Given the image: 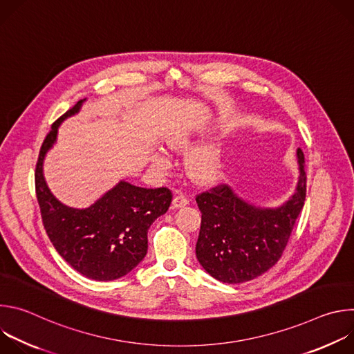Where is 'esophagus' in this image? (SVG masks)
Instances as JSON below:
<instances>
[{
    "label": "esophagus",
    "instance_id": "obj_1",
    "mask_svg": "<svg viewBox=\"0 0 354 354\" xmlns=\"http://www.w3.org/2000/svg\"><path fill=\"white\" fill-rule=\"evenodd\" d=\"M172 205H174V207L175 209H180V207H185V206H187L189 205V198L185 196V194H178V196H175L174 197V200H172Z\"/></svg>",
    "mask_w": 354,
    "mask_h": 354
}]
</instances>
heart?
Listing matches in <instances>:
<instances>
[{
  "instance_id": "heart-1",
  "label": "heart",
  "mask_w": 354,
  "mask_h": 354,
  "mask_svg": "<svg viewBox=\"0 0 354 354\" xmlns=\"http://www.w3.org/2000/svg\"><path fill=\"white\" fill-rule=\"evenodd\" d=\"M196 134L190 126L180 124L169 130L164 137V144L172 151H180L189 148L194 142ZM223 161V144L220 140H212L205 144H200L192 148L185 160L186 169L189 175L200 182H206L213 179L220 168ZM154 168L164 172L169 168V157L164 151L158 149L151 157Z\"/></svg>"
}]
</instances>
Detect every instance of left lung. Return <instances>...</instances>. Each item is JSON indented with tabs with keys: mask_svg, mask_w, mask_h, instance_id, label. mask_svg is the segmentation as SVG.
<instances>
[{
	"mask_svg": "<svg viewBox=\"0 0 354 354\" xmlns=\"http://www.w3.org/2000/svg\"><path fill=\"white\" fill-rule=\"evenodd\" d=\"M295 192L277 207H262L218 185L196 197L201 225L198 263L214 279L236 284L255 279L277 263L306 201L304 154L297 148Z\"/></svg>",
	"mask_w": 354,
	"mask_h": 354,
	"instance_id": "obj_1",
	"label": "left lung"
}]
</instances>
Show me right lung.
<instances>
[{
	"instance_id": "add662e5",
	"label": "right lung",
	"mask_w": 354,
	"mask_h": 354,
	"mask_svg": "<svg viewBox=\"0 0 354 354\" xmlns=\"http://www.w3.org/2000/svg\"><path fill=\"white\" fill-rule=\"evenodd\" d=\"M86 99L66 112L44 138L35 172L44 230L60 257L82 276L111 281L130 273L147 255L148 228L171 206L167 187L145 189L122 179L85 209L70 207L48 189L43 164L57 141L60 124L77 115Z\"/></svg>"
}]
</instances>
